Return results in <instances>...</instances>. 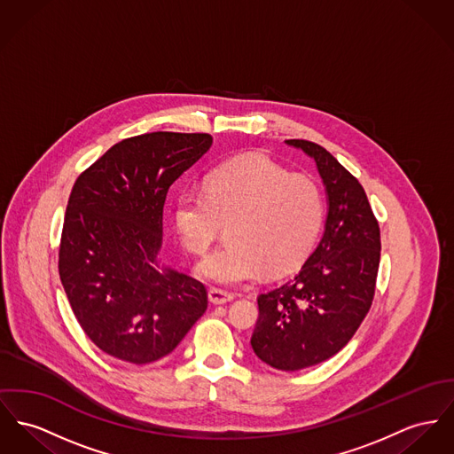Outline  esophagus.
Instances as JSON below:
<instances>
[{"label": "esophagus", "instance_id": "obj_1", "mask_svg": "<svg viewBox=\"0 0 454 454\" xmlns=\"http://www.w3.org/2000/svg\"><path fill=\"white\" fill-rule=\"evenodd\" d=\"M208 300H210L213 304H223V302L232 301V300H234V294H232V293H227V291H222V289H216V287H212V289L208 291Z\"/></svg>", "mask_w": 454, "mask_h": 454}]
</instances>
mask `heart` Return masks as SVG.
Segmentation results:
<instances>
[{"mask_svg":"<svg viewBox=\"0 0 454 454\" xmlns=\"http://www.w3.org/2000/svg\"><path fill=\"white\" fill-rule=\"evenodd\" d=\"M176 227L191 253L205 254L222 222H232L229 244L220 246L198 273L215 284L239 286L267 269H296L318 236L324 201L318 185L287 172L262 154H246L215 168L203 192H182Z\"/></svg>","mask_w":454,"mask_h":454,"instance_id":"heart-1","label":"heart"}]
</instances>
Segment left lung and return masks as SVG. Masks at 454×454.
<instances>
[{"label": "left lung", "mask_w": 454, "mask_h": 454, "mask_svg": "<svg viewBox=\"0 0 454 454\" xmlns=\"http://www.w3.org/2000/svg\"><path fill=\"white\" fill-rule=\"evenodd\" d=\"M315 160L327 192L324 236L301 270L258 296L251 348L277 370L296 372L339 353L366 317L380 262V229L364 189L325 148L289 139Z\"/></svg>", "instance_id": "obj_1"}]
</instances>
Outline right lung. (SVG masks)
Instances as JSON below:
<instances>
[{
	"instance_id": "add662e5",
	"label": "right lung",
	"mask_w": 454,
	"mask_h": 454,
	"mask_svg": "<svg viewBox=\"0 0 454 454\" xmlns=\"http://www.w3.org/2000/svg\"><path fill=\"white\" fill-rule=\"evenodd\" d=\"M210 134L152 132L123 139L72 187L59 272L92 342L121 362L172 353L207 311L201 282L160 262L170 185L210 150Z\"/></svg>"
}]
</instances>
